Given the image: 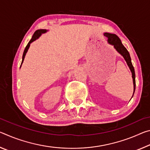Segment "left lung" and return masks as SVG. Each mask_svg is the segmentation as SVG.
Returning <instances> with one entry per match:
<instances>
[{
    "label": "left lung",
    "instance_id": "left-lung-1",
    "mask_svg": "<svg viewBox=\"0 0 150 150\" xmlns=\"http://www.w3.org/2000/svg\"><path fill=\"white\" fill-rule=\"evenodd\" d=\"M105 36H106L108 38V44L114 45V47L115 48V50L120 54L122 56L124 59L127 63V65H128L129 68L132 72V75L133 79V84H134V93L135 92V88H136V80H135V71H134V68L132 65V63L131 62V58L130 55L128 50H126V48L124 46V45L122 44L121 40L116 34H110V33H105L104 34Z\"/></svg>",
    "mask_w": 150,
    "mask_h": 150
}]
</instances>
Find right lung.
Returning a JSON list of instances; mask_svg holds the SVG:
<instances>
[{
	"mask_svg": "<svg viewBox=\"0 0 150 150\" xmlns=\"http://www.w3.org/2000/svg\"><path fill=\"white\" fill-rule=\"evenodd\" d=\"M47 31V30H44H44H43V29H40V30H36V31H35V32H34V35H32V39L30 40V42H28V44H27L26 47V48H25V50H24V51L23 55H22V61L21 65H22V63H23V62H24V59L25 55H26V53H27V52H28V49H29L30 45V44H31V43H32V42H33L34 41H35V40L38 39L39 38H40V35H41L42 34H44V33H45V32H46ZM21 65H20V67H21Z\"/></svg>",
	"mask_w": 150,
	"mask_h": 150,
	"instance_id": "1",
	"label": "right lung"
}]
</instances>
